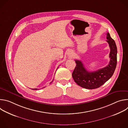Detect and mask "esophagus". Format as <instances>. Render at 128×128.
<instances>
[{
	"instance_id": "1",
	"label": "esophagus",
	"mask_w": 128,
	"mask_h": 128,
	"mask_svg": "<svg viewBox=\"0 0 128 128\" xmlns=\"http://www.w3.org/2000/svg\"><path fill=\"white\" fill-rule=\"evenodd\" d=\"M68 55L69 56H70L71 55V53H69V54H68Z\"/></svg>"
}]
</instances>
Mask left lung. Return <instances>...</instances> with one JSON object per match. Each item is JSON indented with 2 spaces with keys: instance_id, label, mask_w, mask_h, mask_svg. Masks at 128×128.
Returning a JSON list of instances; mask_svg holds the SVG:
<instances>
[{
  "instance_id": "left-lung-1",
  "label": "left lung",
  "mask_w": 128,
  "mask_h": 128,
  "mask_svg": "<svg viewBox=\"0 0 128 128\" xmlns=\"http://www.w3.org/2000/svg\"><path fill=\"white\" fill-rule=\"evenodd\" d=\"M106 42L109 44L110 52V60L106 67L95 71H88L81 61L76 60V65L72 72V78L75 82L82 88L94 89L99 88L112 76L117 64V48L114 40L108 32Z\"/></svg>"
}]
</instances>
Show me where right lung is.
Segmentation results:
<instances>
[{"label":"right lung","mask_w":128,"mask_h":128,"mask_svg":"<svg viewBox=\"0 0 128 128\" xmlns=\"http://www.w3.org/2000/svg\"><path fill=\"white\" fill-rule=\"evenodd\" d=\"M58 69V68H57ZM53 80H54V79H53ZM53 80H52V82H53ZM32 90H38V88H32Z\"/></svg>","instance_id":"right-lung-1"}]
</instances>
